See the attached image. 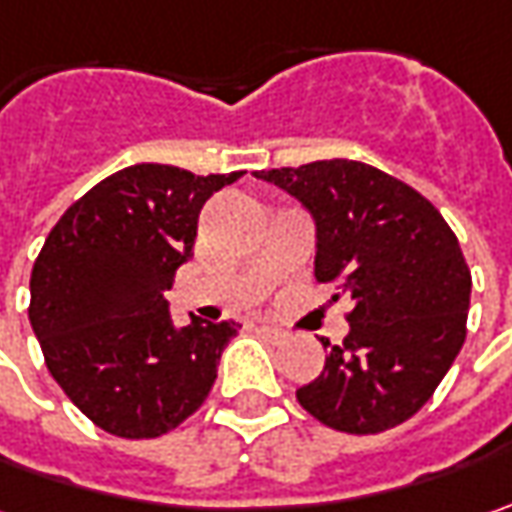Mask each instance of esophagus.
<instances>
[{"instance_id":"34e87169","label":"esophagus","mask_w":512,"mask_h":512,"mask_svg":"<svg viewBox=\"0 0 512 512\" xmlns=\"http://www.w3.org/2000/svg\"><path fill=\"white\" fill-rule=\"evenodd\" d=\"M257 332H260L263 338H269L272 344H280V341H286V335H289L286 329H280V326H272V323H260V326H257Z\"/></svg>"}]
</instances>
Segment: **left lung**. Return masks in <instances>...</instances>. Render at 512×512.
Segmentation results:
<instances>
[{"mask_svg":"<svg viewBox=\"0 0 512 512\" xmlns=\"http://www.w3.org/2000/svg\"><path fill=\"white\" fill-rule=\"evenodd\" d=\"M292 194L315 223V278L335 280L352 312L323 372L298 389L321 424L384 433L421 410L467 335L470 269L433 203L381 168L318 160L257 171ZM332 300H338V295Z\"/></svg>","mask_w":512,"mask_h":512,"instance_id":"left-lung-1","label":"left lung"}]
</instances>
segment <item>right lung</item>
<instances>
[{
  "label": "right lung",
  "mask_w": 512,
  "mask_h": 512,
  "mask_svg": "<svg viewBox=\"0 0 512 512\" xmlns=\"http://www.w3.org/2000/svg\"><path fill=\"white\" fill-rule=\"evenodd\" d=\"M240 174L123 168L59 217L36 257L28 318L48 372L105 433L157 438L206 401L240 323L177 326L166 292L194 255L203 203Z\"/></svg>",
  "instance_id": "right-lung-1"
}]
</instances>
